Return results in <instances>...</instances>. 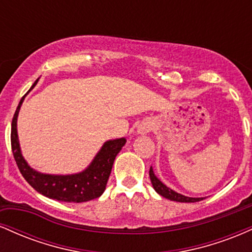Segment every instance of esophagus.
Returning a JSON list of instances; mask_svg holds the SVG:
<instances>
[{
  "mask_svg": "<svg viewBox=\"0 0 252 252\" xmlns=\"http://www.w3.org/2000/svg\"><path fill=\"white\" fill-rule=\"evenodd\" d=\"M153 128H154V124L150 122V121H143V122L138 126L137 132L141 135H146L152 131Z\"/></svg>",
  "mask_w": 252,
  "mask_h": 252,
  "instance_id": "34e87169",
  "label": "esophagus"
}]
</instances>
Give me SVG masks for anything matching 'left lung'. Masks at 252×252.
I'll return each instance as SVG.
<instances>
[{"label":"left lung","instance_id":"left-lung-1","mask_svg":"<svg viewBox=\"0 0 252 252\" xmlns=\"http://www.w3.org/2000/svg\"><path fill=\"white\" fill-rule=\"evenodd\" d=\"M149 176H150V181H152V184H153V187H154L156 192H158L160 195H162L163 198L169 199V200L179 201V202H196V201H200L204 199V198H189V196H185L182 194H179V193L174 192L173 189H168L166 185H163L162 182L156 178L154 172H153L152 167H150V169H149Z\"/></svg>","mask_w":252,"mask_h":252}]
</instances>
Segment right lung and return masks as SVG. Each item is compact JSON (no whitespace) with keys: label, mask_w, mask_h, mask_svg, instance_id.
Instances as JSON below:
<instances>
[{"label":"right lung","mask_w":252,"mask_h":252,"mask_svg":"<svg viewBox=\"0 0 252 252\" xmlns=\"http://www.w3.org/2000/svg\"><path fill=\"white\" fill-rule=\"evenodd\" d=\"M37 80L39 79L35 80L31 90L35 86ZM25 96L21 98L15 114H14L10 132L11 150H13L14 158H15L17 167H19L25 180L36 192L41 193V194L51 199H57L59 201L84 202L102 195L104 189H105L110 173H111L112 164H114L115 158H116L120 150L126 144V138H118V140L105 142L100 152L94 158V160L89 166V168L79 173V174L48 175L37 173L36 170L32 169L25 161V158H22L19 138H17L16 120Z\"/></svg>","instance_id":"obj_1"}]
</instances>
